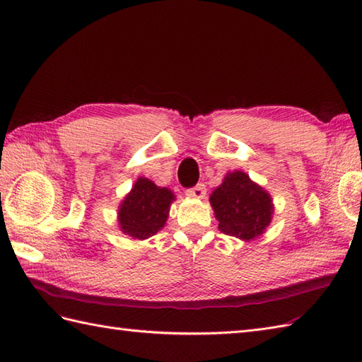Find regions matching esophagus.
<instances>
[{
	"instance_id": "1",
	"label": "esophagus",
	"mask_w": 362,
	"mask_h": 362,
	"mask_svg": "<svg viewBox=\"0 0 362 362\" xmlns=\"http://www.w3.org/2000/svg\"><path fill=\"white\" fill-rule=\"evenodd\" d=\"M187 196L189 197H196V199H202L205 194H206V187L204 185V183H197L196 187L193 188H188L187 191Z\"/></svg>"
}]
</instances>
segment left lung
<instances>
[{
  "mask_svg": "<svg viewBox=\"0 0 362 362\" xmlns=\"http://www.w3.org/2000/svg\"><path fill=\"white\" fill-rule=\"evenodd\" d=\"M210 202L221 232L244 241L263 233L271 222V196L241 171L227 174L213 191Z\"/></svg>",
  "mask_w": 362,
  "mask_h": 362,
  "instance_id": "obj_1",
  "label": "left lung"
}]
</instances>
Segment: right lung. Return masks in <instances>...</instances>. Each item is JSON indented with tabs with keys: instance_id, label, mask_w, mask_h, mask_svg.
Instances as JSON below:
<instances>
[{
	"instance_id": "right-lung-1",
	"label": "right lung",
	"mask_w": 362,
	"mask_h": 362,
	"mask_svg": "<svg viewBox=\"0 0 362 362\" xmlns=\"http://www.w3.org/2000/svg\"><path fill=\"white\" fill-rule=\"evenodd\" d=\"M173 201L174 194L168 188H158L140 177L119 209L122 232L138 240L156 235L165 226Z\"/></svg>"
}]
</instances>
